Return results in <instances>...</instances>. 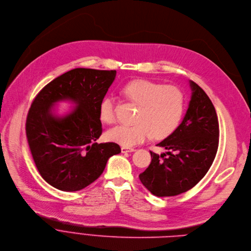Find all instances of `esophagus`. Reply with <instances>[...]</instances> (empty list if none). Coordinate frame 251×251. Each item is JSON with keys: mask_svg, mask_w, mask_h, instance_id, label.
Listing matches in <instances>:
<instances>
[{"mask_svg": "<svg viewBox=\"0 0 251 251\" xmlns=\"http://www.w3.org/2000/svg\"><path fill=\"white\" fill-rule=\"evenodd\" d=\"M136 151L135 148H128V147H122L121 148V152L122 153H127V152H134Z\"/></svg>", "mask_w": 251, "mask_h": 251, "instance_id": "1", "label": "esophagus"}]
</instances>
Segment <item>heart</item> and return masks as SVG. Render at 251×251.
<instances>
[{"instance_id": "1", "label": "heart", "mask_w": 251, "mask_h": 251, "mask_svg": "<svg viewBox=\"0 0 251 251\" xmlns=\"http://www.w3.org/2000/svg\"><path fill=\"white\" fill-rule=\"evenodd\" d=\"M123 94L139 106L133 125H116L106 132L109 141L131 147L149 139H163L172 134L180 124L184 113L185 100L181 91L171 85L149 80H135L126 84ZM100 119L105 123L115 120V105L111 96L105 97L99 108Z\"/></svg>"}]
</instances>
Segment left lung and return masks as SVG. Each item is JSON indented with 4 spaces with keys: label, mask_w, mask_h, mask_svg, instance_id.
Listing matches in <instances>:
<instances>
[{
    "label": "left lung",
    "mask_w": 251,
    "mask_h": 251,
    "mask_svg": "<svg viewBox=\"0 0 251 251\" xmlns=\"http://www.w3.org/2000/svg\"><path fill=\"white\" fill-rule=\"evenodd\" d=\"M192 96L185 117L177 129L152 151L151 163L139 175L142 184L155 196H175L193 188L212 165L219 143V124L207 94L190 81Z\"/></svg>",
    "instance_id": "1"
}]
</instances>
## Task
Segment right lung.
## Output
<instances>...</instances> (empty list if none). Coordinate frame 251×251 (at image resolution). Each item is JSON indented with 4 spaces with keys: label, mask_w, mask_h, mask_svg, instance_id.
<instances>
[{
    "label": "right lung",
    "mask_w": 251,
    "mask_h": 251,
    "mask_svg": "<svg viewBox=\"0 0 251 251\" xmlns=\"http://www.w3.org/2000/svg\"><path fill=\"white\" fill-rule=\"evenodd\" d=\"M116 77L115 70L76 68L45 86L32 102L26 135L36 167L53 187L81 190L99 178L108 159L119 154L118 144H98L102 134L99 108ZM76 107L60 118L51 112L60 100Z\"/></svg>",
    "instance_id": "right-lung-1"
}]
</instances>
